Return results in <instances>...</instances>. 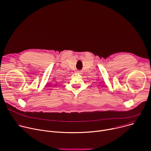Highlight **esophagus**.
<instances>
[{"label": "esophagus", "mask_w": 151, "mask_h": 151, "mask_svg": "<svg viewBox=\"0 0 151 151\" xmlns=\"http://www.w3.org/2000/svg\"><path fill=\"white\" fill-rule=\"evenodd\" d=\"M78 73H80V74H81V71H78Z\"/></svg>", "instance_id": "34e87169"}]
</instances>
